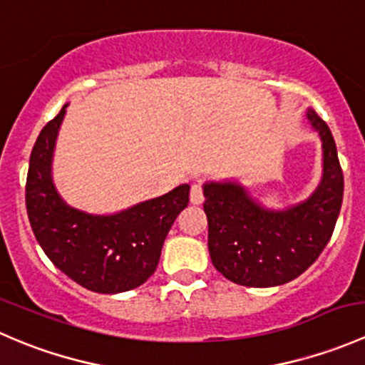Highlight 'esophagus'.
<instances>
[{
	"instance_id": "34e87169",
	"label": "esophagus",
	"mask_w": 365,
	"mask_h": 365,
	"mask_svg": "<svg viewBox=\"0 0 365 365\" xmlns=\"http://www.w3.org/2000/svg\"><path fill=\"white\" fill-rule=\"evenodd\" d=\"M205 201L203 194V182H196L190 187V203L192 205H201Z\"/></svg>"
}]
</instances>
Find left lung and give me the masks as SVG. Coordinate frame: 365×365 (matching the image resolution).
<instances>
[{
    "instance_id": "obj_1",
    "label": "left lung",
    "mask_w": 365,
    "mask_h": 365,
    "mask_svg": "<svg viewBox=\"0 0 365 365\" xmlns=\"http://www.w3.org/2000/svg\"><path fill=\"white\" fill-rule=\"evenodd\" d=\"M307 118L323 141V180L305 203L267 212L240 185H205L208 251L212 263L235 284L270 288L304 274L319 257L336 227L344 178L329 125L309 109Z\"/></svg>"
}]
</instances>
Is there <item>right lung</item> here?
I'll return each mask as SVG.
<instances>
[{"instance_id":"add662e5","label":"right lung","mask_w":365,"mask_h":365,"mask_svg":"<svg viewBox=\"0 0 365 365\" xmlns=\"http://www.w3.org/2000/svg\"><path fill=\"white\" fill-rule=\"evenodd\" d=\"M65 108L36 138L26 178V210L36 242L72 281L95 293H121L148 281L165 237L189 205V185L116 215L70 208L51 180V159Z\"/></svg>"}]
</instances>
